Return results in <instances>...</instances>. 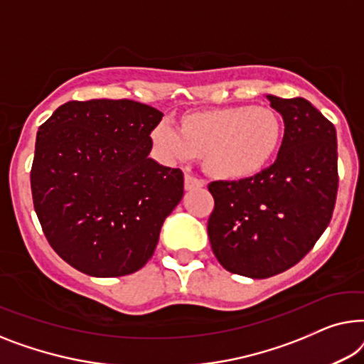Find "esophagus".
Segmentation results:
<instances>
[{
	"label": "esophagus",
	"instance_id": "1",
	"mask_svg": "<svg viewBox=\"0 0 364 364\" xmlns=\"http://www.w3.org/2000/svg\"><path fill=\"white\" fill-rule=\"evenodd\" d=\"M204 184L206 183L194 176L193 173H184V188H186L188 191H191V189H196V188H203Z\"/></svg>",
	"mask_w": 364,
	"mask_h": 364
}]
</instances>
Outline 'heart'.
<instances>
[{"mask_svg":"<svg viewBox=\"0 0 364 364\" xmlns=\"http://www.w3.org/2000/svg\"><path fill=\"white\" fill-rule=\"evenodd\" d=\"M282 132V122L269 107L237 105L184 117L183 130L165 117L153 129L151 140L163 160L189 161L203 155L211 175L244 180L269 165Z\"/></svg>","mask_w":364,"mask_h":364,"instance_id":"1","label":"heart"}]
</instances>
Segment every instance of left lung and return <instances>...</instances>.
<instances>
[{
  "label": "left lung",
  "instance_id": "left-lung-1",
  "mask_svg": "<svg viewBox=\"0 0 364 364\" xmlns=\"http://www.w3.org/2000/svg\"><path fill=\"white\" fill-rule=\"evenodd\" d=\"M284 119L277 160L239 181H213L208 221L224 269L267 279L300 262L330 224L338 191L336 130L309 100L265 95Z\"/></svg>",
  "mask_w": 364,
  "mask_h": 364
}]
</instances>
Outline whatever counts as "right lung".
I'll return each instance as SVG.
<instances>
[{"mask_svg": "<svg viewBox=\"0 0 364 364\" xmlns=\"http://www.w3.org/2000/svg\"><path fill=\"white\" fill-rule=\"evenodd\" d=\"M160 110L135 100L60 105L36 136L31 168L34 211L60 259L92 277L140 270L184 178L150 158Z\"/></svg>", "mask_w": 364, "mask_h": 364, "instance_id": "add662e5", "label": "right lung"}]
</instances>
